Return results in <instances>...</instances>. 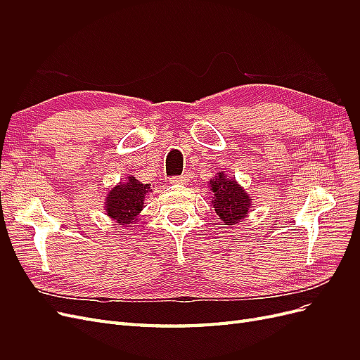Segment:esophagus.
I'll return each instance as SVG.
<instances>
[{
	"mask_svg": "<svg viewBox=\"0 0 360 360\" xmlns=\"http://www.w3.org/2000/svg\"><path fill=\"white\" fill-rule=\"evenodd\" d=\"M186 177L184 176H172V177H169V181L172 183V184H184L186 183Z\"/></svg>",
	"mask_w": 360,
	"mask_h": 360,
	"instance_id": "esophagus-1",
	"label": "esophagus"
}]
</instances>
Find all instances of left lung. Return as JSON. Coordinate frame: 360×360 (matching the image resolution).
<instances>
[{"label": "left lung", "mask_w": 360, "mask_h": 360, "mask_svg": "<svg viewBox=\"0 0 360 360\" xmlns=\"http://www.w3.org/2000/svg\"><path fill=\"white\" fill-rule=\"evenodd\" d=\"M213 191V209L224 221L225 225H236L242 222L249 213L250 197L237 184L234 179H226L224 172H219L210 181Z\"/></svg>", "instance_id": "obj_1"}]
</instances>
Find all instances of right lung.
<instances>
[{
    "instance_id": "right-lung-1",
    "label": "right lung",
    "mask_w": 360,
    "mask_h": 360,
    "mask_svg": "<svg viewBox=\"0 0 360 360\" xmlns=\"http://www.w3.org/2000/svg\"><path fill=\"white\" fill-rule=\"evenodd\" d=\"M148 184H143L135 177H129L124 184H118L106 197V214L120 224L129 226L143 210Z\"/></svg>"
}]
</instances>
